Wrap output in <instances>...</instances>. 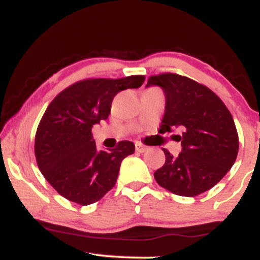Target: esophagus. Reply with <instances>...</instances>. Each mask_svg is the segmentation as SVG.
Masks as SVG:
<instances>
[{"mask_svg": "<svg viewBox=\"0 0 260 260\" xmlns=\"http://www.w3.org/2000/svg\"><path fill=\"white\" fill-rule=\"evenodd\" d=\"M136 150L138 151V153H145V151L148 150V148L145 147V145H143L142 143L137 142V143H136Z\"/></svg>", "mask_w": 260, "mask_h": 260, "instance_id": "1", "label": "esophagus"}]
</instances>
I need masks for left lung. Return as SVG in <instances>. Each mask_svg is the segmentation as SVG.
<instances>
[{"instance_id": "8db88e82", "label": "left lung", "mask_w": 260, "mask_h": 260, "mask_svg": "<svg viewBox=\"0 0 260 260\" xmlns=\"http://www.w3.org/2000/svg\"><path fill=\"white\" fill-rule=\"evenodd\" d=\"M165 92L161 132L181 128L178 156L166 149L165 164L154 172L157 183L171 193L196 197L213 188L235 164L238 134L234 118L221 99L208 86L176 73L149 77L147 86Z\"/></svg>"}]
</instances>
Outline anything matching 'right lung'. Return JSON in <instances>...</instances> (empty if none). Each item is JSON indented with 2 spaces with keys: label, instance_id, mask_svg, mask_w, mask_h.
<instances>
[{
  "label": "right lung",
  "instance_id": "right-lung-1",
  "mask_svg": "<svg viewBox=\"0 0 260 260\" xmlns=\"http://www.w3.org/2000/svg\"><path fill=\"white\" fill-rule=\"evenodd\" d=\"M144 79V76L84 79L50 103L35 134V157L41 174L58 194L89 205L112 189L122 160L136 147L122 140L115 149L98 150L91 128L109 117L117 92L139 88Z\"/></svg>",
  "mask_w": 260,
  "mask_h": 260
}]
</instances>
